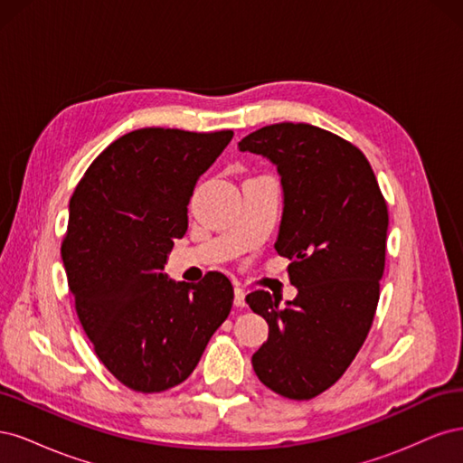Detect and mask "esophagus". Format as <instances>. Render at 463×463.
I'll list each match as a JSON object with an SVG mask.
<instances>
[{"label": "esophagus", "instance_id": "34e87169", "mask_svg": "<svg viewBox=\"0 0 463 463\" xmlns=\"http://www.w3.org/2000/svg\"><path fill=\"white\" fill-rule=\"evenodd\" d=\"M233 305H235V307H245V291H243L241 288H235Z\"/></svg>", "mask_w": 463, "mask_h": 463}]
</instances>
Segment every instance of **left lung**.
Returning <instances> with one entry per match:
<instances>
[{
	"instance_id": "1",
	"label": "left lung",
	"mask_w": 463,
	"mask_h": 463,
	"mask_svg": "<svg viewBox=\"0 0 463 463\" xmlns=\"http://www.w3.org/2000/svg\"><path fill=\"white\" fill-rule=\"evenodd\" d=\"M276 165L282 220L274 249L288 257L293 301L249 293L269 322L253 354L259 381L276 394L309 400L330 388L365 342L384 272L388 210L363 152L307 123H278L237 145Z\"/></svg>"
}]
</instances>
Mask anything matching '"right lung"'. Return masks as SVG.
<instances>
[{
	"mask_svg": "<svg viewBox=\"0 0 463 463\" xmlns=\"http://www.w3.org/2000/svg\"><path fill=\"white\" fill-rule=\"evenodd\" d=\"M233 131L138 129L98 156L69 201L61 260L96 355L131 390L174 388L228 318L233 286L220 272L175 282L164 272L187 232L199 177Z\"/></svg>",
	"mask_w": 463,
	"mask_h": 463,
	"instance_id": "right-lung-1",
	"label": "right lung"
}]
</instances>
